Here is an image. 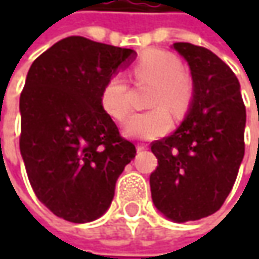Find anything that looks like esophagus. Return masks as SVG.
Masks as SVG:
<instances>
[{
  "label": "esophagus",
  "mask_w": 259,
  "mask_h": 259,
  "mask_svg": "<svg viewBox=\"0 0 259 259\" xmlns=\"http://www.w3.org/2000/svg\"><path fill=\"white\" fill-rule=\"evenodd\" d=\"M147 150V145L145 144H138L137 145V151H144Z\"/></svg>",
  "instance_id": "34e87169"
}]
</instances>
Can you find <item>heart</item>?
<instances>
[{"instance_id": "b5f03b06", "label": "heart", "mask_w": 259, "mask_h": 259, "mask_svg": "<svg viewBox=\"0 0 259 259\" xmlns=\"http://www.w3.org/2000/svg\"><path fill=\"white\" fill-rule=\"evenodd\" d=\"M133 75L138 82L154 83L150 111L134 114L124 125L125 134L140 140H153L170 130L171 119L164 106L180 112L192 98V82L182 72V62L170 52L151 49L141 55L133 66ZM104 109L116 121H124L130 115L128 82L121 73L111 75L101 94Z\"/></svg>"}]
</instances>
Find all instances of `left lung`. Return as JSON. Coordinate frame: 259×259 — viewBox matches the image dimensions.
<instances>
[{"mask_svg": "<svg viewBox=\"0 0 259 259\" xmlns=\"http://www.w3.org/2000/svg\"><path fill=\"white\" fill-rule=\"evenodd\" d=\"M173 47L189 63L193 101L176 133L151 143L158 165L150 176L155 207L174 222L221 209L244 158L246 112L238 77L209 49Z\"/></svg>", "mask_w": 259, "mask_h": 259, "instance_id": "8db88e82", "label": "left lung"}]
</instances>
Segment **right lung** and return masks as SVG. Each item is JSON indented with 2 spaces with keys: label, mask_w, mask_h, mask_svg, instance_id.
<instances>
[{
  "label": "right lung",
  "mask_w": 259,
  "mask_h": 259,
  "mask_svg": "<svg viewBox=\"0 0 259 259\" xmlns=\"http://www.w3.org/2000/svg\"><path fill=\"white\" fill-rule=\"evenodd\" d=\"M134 57L131 49L70 35L27 73L20 151L37 199L65 221L85 224L104 214L137 154L101 102L106 79Z\"/></svg>",
  "instance_id": "right-lung-1"
}]
</instances>
